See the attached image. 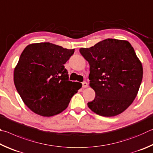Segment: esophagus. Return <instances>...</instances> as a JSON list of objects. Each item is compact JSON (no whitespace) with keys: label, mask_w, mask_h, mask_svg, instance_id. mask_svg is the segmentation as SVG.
I'll use <instances>...</instances> for the list:
<instances>
[{"label":"esophagus","mask_w":153,"mask_h":153,"mask_svg":"<svg viewBox=\"0 0 153 153\" xmlns=\"http://www.w3.org/2000/svg\"><path fill=\"white\" fill-rule=\"evenodd\" d=\"M82 87H83V88L88 87V83H87V82H82Z\"/></svg>","instance_id":"1"}]
</instances>
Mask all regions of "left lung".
<instances>
[{"label":"left lung","mask_w":153,"mask_h":153,"mask_svg":"<svg viewBox=\"0 0 153 153\" xmlns=\"http://www.w3.org/2000/svg\"><path fill=\"white\" fill-rule=\"evenodd\" d=\"M80 52L90 65L89 86L95 91L89 108L101 116L124 111L135 100L143 76L140 60L126 40L106 39Z\"/></svg>","instance_id":"8db88e82"}]
</instances>
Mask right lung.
Instances as JSON below:
<instances>
[{"instance_id": "obj_1", "label": "right lung", "mask_w": 153, "mask_h": 153, "mask_svg": "<svg viewBox=\"0 0 153 153\" xmlns=\"http://www.w3.org/2000/svg\"><path fill=\"white\" fill-rule=\"evenodd\" d=\"M74 49L49 42L28 45L14 69V83L23 103L35 114L50 117L67 108L82 84L68 81L65 64Z\"/></svg>"}]
</instances>
